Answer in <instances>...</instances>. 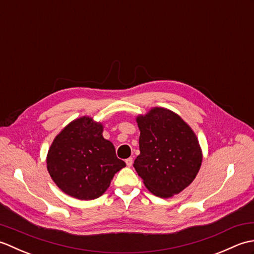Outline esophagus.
Wrapping results in <instances>:
<instances>
[{
	"mask_svg": "<svg viewBox=\"0 0 254 254\" xmlns=\"http://www.w3.org/2000/svg\"><path fill=\"white\" fill-rule=\"evenodd\" d=\"M126 164H127V167H131V166L133 165V158H132V157H130V158L126 159Z\"/></svg>",
	"mask_w": 254,
	"mask_h": 254,
	"instance_id": "esophagus-1",
	"label": "esophagus"
}]
</instances>
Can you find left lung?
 <instances>
[{
    "instance_id": "obj_1",
    "label": "left lung",
    "mask_w": 254,
    "mask_h": 254,
    "mask_svg": "<svg viewBox=\"0 0 254 254\" xmlns=\"http://www.w3.org/2000/svg\"><path fill=\"white\" fill-rule=\"evenodd\" d=\"M136 122L141 154L133 166L145 187L164 198L180 193L195 179L202 164L195 133L166 108L155 107Z\"/></svg>"
}]
</instances>
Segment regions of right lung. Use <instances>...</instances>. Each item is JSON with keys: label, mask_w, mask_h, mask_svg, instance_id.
I'll list each match as a JSON object with an SVG mask.
<instances>
[{"label": "right lung", "mask_w": 254, "mask_h": 254, "mask_svg": "<svg viewBox=\"0 0 254 254\" xmlns=\"http://www.w3.org/2000/svg\"><path fill=\"white\" fill-rule=\"evenodd\" d=\"M102 131L101 123L82 117L68 123L53 139L47 168L67 195L85 201L99 197L109 188L113 176L126 167Z\"/></svg>", "instance_id": "1"}]
</instances>
